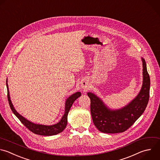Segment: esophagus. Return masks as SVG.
I'll list each match as a JSON object with an SVG mask.
<instances>
[{
    "mask_svg": "<svg viewBox=\"0 0 160 160\" xmlns=\"http://www.w3.org/2000/svg\"><path fill=\"white\" fill-rule=\"evenodd\" d=\"M87 86H88V84H87L86 82H83V83L82 84V88H86Z\"/></svg>",
    "mask_w": 160,
    "mask_h": 160,
    "instance_id": "esophagus-1",
    "label": "esophagus"
}]
</instances>
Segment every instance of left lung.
Instances as JSON below:
<instances>
[{"label":"left lung","mask_w":160,"mask_h":160,"mask_svg":"<svg viewBox=\"0 0 160 160\" xmlns=\"http://www.w3.org/2000/svg\"><path fill=\"white\" fill-rule=\"evenodd\" d=\"M142 61L143 83L142 88L128 105L121 109H109L96 95L88 92L91 99V112L92 121L99 131L104 133L122 132L129 129L144 111L149 98L150 78L146 62Z\"/></svg>","instance_id":"obj_1"}]
</instances>
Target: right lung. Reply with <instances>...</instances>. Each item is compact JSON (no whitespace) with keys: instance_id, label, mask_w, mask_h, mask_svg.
<instances>
[{"instance_id":"add662e5","label":"right lung","mask_w":160,"mask_h":160,"mask_svg":"<svg viewBox=\"0 0 160 160\" xmlns=\"http://www.w3.org/2000/svg\"><path fill=\"white\" fill-rule=\"evenodd\" d=\"M7 82V81H6ZM7 84V88H8V101L9 103V106L11 107V109L13 113L18 117V118L21 121V122L31 131L34 132L36 134L42 135V136H52L58 134L65 129L67 125L68 122V112L73 104V102L78 99L81 95L80 92H77L75 94L71 95L66 102V107H65V113L64 116H62L61 120L57 124L51 125V126H45V125H41V124H36L34 123H32L30 122L29 121L25 119L24 117H22L21 115H20L14 109L11 101L10 99L9 96V89H8V85Z\"/></svg>"}]
</instances>
